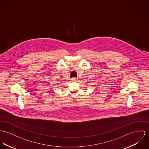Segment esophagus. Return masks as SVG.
I'll use <instances>...</instances> for the list:
<instances>
[{
    "label": "esophagus",
    "mask_w": 149,
    "mask_h": 149,
    "mask_svg": "<svg viewBox=\"0 0 149 149\" xmlns=\"http://www.w3.org/2000/svg\"><path fill=\"white\" fill-rule=\"evenodd\" d=\"M71 80H72V81H77V78H72V79H71Z\"/></svg>",
    "instance_id": "34e87169"
}]
</instances>
